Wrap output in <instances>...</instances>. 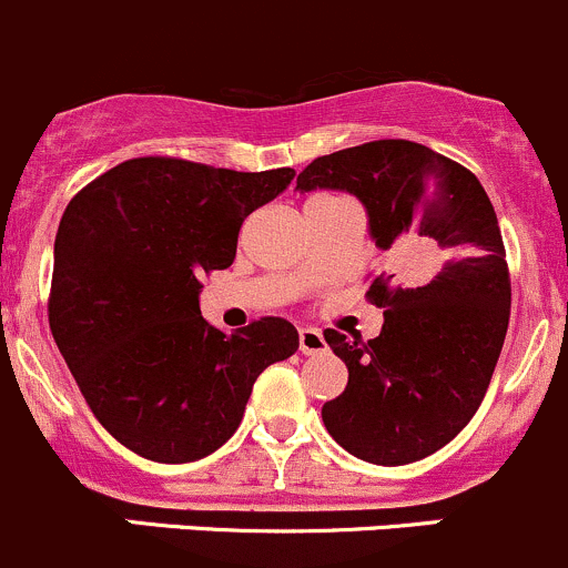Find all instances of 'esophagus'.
I'll list each match as a JSON object with an SVG mask.
<instances>
[{
    "mask_svg": "<svg viewBox=\"0 0 568 568\" xmlns=\"http://www.w3.org/2000/svg\"><path fill=\"white\" fill-rule=\"evenodd\" d=\"M297 342H301V353H306V356L325 351V336L317 328H301L297 331Z\"/></svg>",
    "mask_w": 568,
    "mask_h": 568,
    "instance_id": "1",
    "label": "esophagus"
}]
</instances>
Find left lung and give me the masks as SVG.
I'll return each instance as SVG.
<instances>
[{"label":"left lung","instance_id":"1","mask_svg":"<svg viewBox=\"0 0 568 568\" xmlns=\"http://www.w3.org/2000/svg\"><path fill=\"white\" fill-rule=\"evenodd\" d=\"M297 187L356 195L375 245L442 251L423 286L395 273L369 282L367 301L384 308L375 339L325 331L345 362L347 386L323 406L325 430L351 456L400 467L462 434L488 389L510 317L503 234L473 171L414 140H373L317 156Z\"/></svg>","mask_w":568,"mask_h":568}]
</instances>
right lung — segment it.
I'll list each match as a JSON object with an SVG mask.
<instances>
[{
    "instance_id": "1",
    "label": "right lung",
    "mask_w": 568,
    "mask_h": 568,
    "mask_svg": "<svg viewBox=\"0 0 568 568\" xmlns=\"http://www.w3.org/2000/svg\"><path fill=\"white\" fill-rule=\"evenodd\" d=\"M292 176L134 156L65 206L49 328L95 419L138 456L187 464L215 453L262 369L297 351L290 320L223 334L199 308L201 278L232 265L245 217Z\"/></svg>"
}]
</instances>
